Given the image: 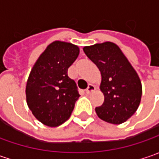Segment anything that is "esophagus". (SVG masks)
<instances>
[{"instance_id": "34e87169", "label": "esophagus", "mask_w": 159, "mask_h": 159, "mask_svg": "<svg viewBox=\"0 0 159 159\" xmlns=\"http://www.w3.org/2000/svg\"><path fill=\"white\" fill-rule=\"evenodd\" d=\"M95 90V87L94 85H92V84H89V87H88V89H86V93L89 95V94H91L92 92H94Z\"/></svg>"}]
</instances>
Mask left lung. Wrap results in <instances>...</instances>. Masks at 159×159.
<instances>
[{
    "mask_svg": "<svg viewBox=\"0 0 159 159\" xmlns=\"http://www.w3.org/2000/svg\"><path fill=\"white\" fill-rule=\"evenodd\" d=\"M83 50L101 72L104 102L95 108L103 121L119 125L137 111L143 88L137 72L118 45L111 41L86 46Z\"/></svg>",
    "mask_w": 159,
    "mask_h": 159,
    "instance_id": "8db88e82",
    "label": "left lung"
}]
</instances>
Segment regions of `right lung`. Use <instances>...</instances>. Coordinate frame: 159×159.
Listing matches in <instances>:
<instances>
[{"mask_svg": "<svg viewBox=\"0 0 159 159\" xmlns=\"http://www.w3.org/2000/svg\"><path fill=\"white\" fill-rule=\"evenodd\" d=\"M79 54L76 45L53 41L31 70L25 88L26 102L43 125L56 127L70 118L80 95L67 70Z\"/></svg>", "mask_w": 159, "mask_h": 159, "instance_id": "1", "label": "right lung"}]
</instances>
